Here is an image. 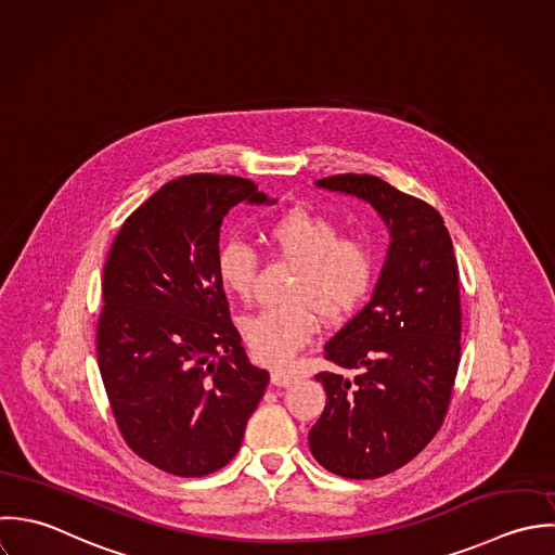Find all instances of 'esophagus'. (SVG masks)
Masks as SVG:
<instances>
[{"label":"esophagus","mask_w":555,"mask_h":555,"mask_svg":"<svg viewBox=\"0 0 555 555\" xmlns=\"http://www.w3.org/2000/svg\"><path fill=\"white\" fill-rule=\"evenodd\" d=\"M297 380V374L291 370H271V383L278 387H288Z\"/></svg>","instance_id":"34e87169"}]
</instances>
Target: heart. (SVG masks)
<instances>
[{
    "instance_id": "heart-1",
    "label": "heart",
    "mask_w": 555,
    "mask_h": 555,
    "mask_svg": "<svg viewBox=\"0 0 555 555\" xmlns=\"http://www.w3.org/2000/svg\"><path fill=\"white\" fill-rule=\"evenodd\" d=\"M267 241L286 260L299 264L288 306L269 308L243 323L251 356L267 366L288 364L319 332V314L338 321L369 295L376 258L362 236H343L334 219L293 208L267 228ZM215 271L221 286L236 299L254 295L258 254L238 238L217 249Z\"/></svg>"
}]
</instances>
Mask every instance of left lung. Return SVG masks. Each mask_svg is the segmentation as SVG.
Here are the masks:
<instances>
[{"instance_id": "left-lung-1", "label": "left lung", "mask_w": 555, "mask_h": 555, "mask_svg": "<svg viewBox=\"0 0 555 555\" xmlns=\"http://www.w3.org/2000/svg\"><path fill=\"white\" fill-rule=\"evenodd\" d=\"M317 186L369 202L389 230L372 299L325 345L334 370L317 374L327 402L310 430L327 472L370 480L406 465L443 424L461 362L459 264L430 204L370 175Z\"/></svg>"}]
</instances>
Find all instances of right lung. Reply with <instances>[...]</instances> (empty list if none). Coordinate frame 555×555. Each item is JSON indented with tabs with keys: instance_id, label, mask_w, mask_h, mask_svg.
I'll return each mask as SVG.
<instances>
[{
	"instance_id": "right-lung-1",
	"label": "right lung",
	"mask_w": 555,
	"mask_h": 555,
	"mask_svg": "<svg viewBox=\"0 0 555 555\" xmlns=\"http://www.w3.org/2000/svg\"><path fill=\"white\" fill-rule=\"evenodd\" d=\"M238 202L275 204L241 177L170 181L127 217L103 267L96 356L116 424L138 456L183 478L234 459L269 383L215 271Z\"/></svg>"
}]
</instances>
